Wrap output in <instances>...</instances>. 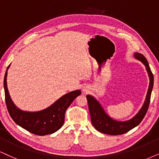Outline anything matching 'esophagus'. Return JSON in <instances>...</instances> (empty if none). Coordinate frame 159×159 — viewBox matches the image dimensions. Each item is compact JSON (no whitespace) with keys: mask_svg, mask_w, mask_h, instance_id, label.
I'll list each match as a JSON object with an SVG mask.
<instances>
[{"mask_svg":"<svg viewBox=\"0 0 159 159\" xmlns=\"http://www.w3.org/2000/svg\"><path fill=\"white\" fill-rule=\"evenodd\" d=\"M82 90H83V92H87L89 91V86H84L83 89H82Z\"/></svg>","mask_w":159,"mask_h":159,"instance_id":"34e87169","label":"esophagus"}]
</instances>
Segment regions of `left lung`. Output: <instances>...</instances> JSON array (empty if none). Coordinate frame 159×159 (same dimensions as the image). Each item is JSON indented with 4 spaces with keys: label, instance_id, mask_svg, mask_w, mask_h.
Listing matches in <instances>:
<instances>
[{
    "label": "left lung",
    "instance_id": "1",
    "mask_svg": "<svg viewBox=\"0 0 159 159\" xmlns=\"http://www.w3.org/2000/svg\"><path fill=\"white\" fill-rule=\"evenodd\" d=\"M134 57L141 61L146 67L148 75L150 78V84L147 93L145 101L142 106L141 109L138 112L135 116L128 121L120 122L116 121L107 115L103 107L99 103V102L94 97L86 95L88 105H89V111L91 116V121L93 126L96 130L103 134H108V135H121L129 131L134 128L136 127L145 116L149 107L150 101V96L152 87H153V75L150 70L149 64L147 61L146 58L141 53H135Z\"/></svg>",
    "mask_w": 159,
    "mask_h": 159
}]
</instances>
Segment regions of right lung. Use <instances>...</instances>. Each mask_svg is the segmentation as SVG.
I'll list each match as a JSON object with an SVG mask.
<instances>
[{
	"instance_id": "add662e5",
	"label": "right lung",
	"mask_w": 159,
	"mask_h": 159,
	"mask_svg": "<svg viewBox=\"0 0 159 159\" xmlns=\"http://www.w3.org/2000/svg\"><path fill=\"white\" fill-rule=\"evenodd\" d=\"M9 66L7 67L3 81L6 103L9 115L16 124L35 135L45 136L55 133L62 127L65 122L66 110L75 98L81 94V90H75L65 94L51 106L42 111H22L14 104L8 91L7 78Z\"/></svg>"
}]
</instances>
